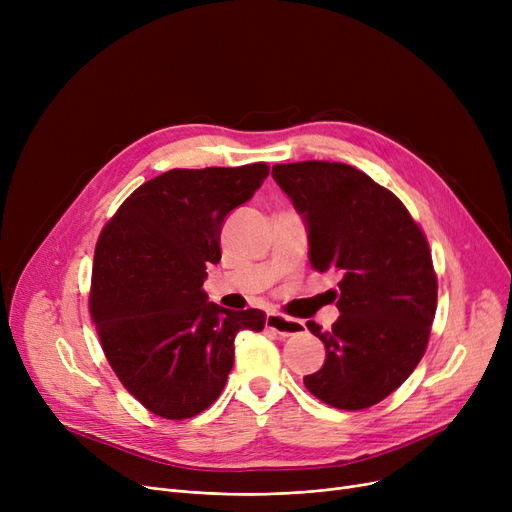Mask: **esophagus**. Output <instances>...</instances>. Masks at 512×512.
<instances>
[{
	"label": "esophagus",
	"instance_id": "obj_1",
	"mask_svg": "<svg viewBox=\"0 0 512 512\" xmlns=\"http://www.w3.org/2000/svg\"><path fill=\"white\" fill-rule=\"evenodd\" d=\"M265 326L276 330L280 336H292V334H299L305 330V324L301 319H294V317H286L280 313H270L265 317Z\"/></svg>",
	"mask_w": 512,
	"mask_h": 512
}]
</instances>
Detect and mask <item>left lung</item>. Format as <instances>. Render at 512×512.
<instances>
[{
	"mask_svg": "<svg viewBox=\"0 0 512 512\" xmlns=\"http://www.w3.org/2000/svg\"><path fill=\"white\" fill-rule=\"evenodd\" d=\"M272 174L307 222L313 270L342 272L332 330L307 321L326 344V363L303 382L330 407L369 409L427 348L438 305L427 238L394 193L353 166L297 161Z\"/></svg>",
	"mask_w": 512,
	"mask_h": 512,
	"instance_id": "1",
	"label": "left lung"
}]
</instances>
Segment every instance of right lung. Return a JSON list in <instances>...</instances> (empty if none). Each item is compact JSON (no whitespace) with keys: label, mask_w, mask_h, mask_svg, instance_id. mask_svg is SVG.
Returning <instances> with one entry per match:
<instances>
[{"label":"right lung","mask_w":512,"mask_h":512,"mask_svg":"<svg viewBox=\"0 0 512 512\" xmlns=\"http://www.w3.org/2000/svg\"><path fill=\"white\" fill-rule=\"evenodd\" d=\"M270 174L238 168L170 170L147 180L99 234L89 309L107 363L145 409L188 419L213 405L234 365L240 330L265 313L207 303V265L222 259L226 215Z\"/></svg>","instance_id":"add662e5"}]
</instances>
